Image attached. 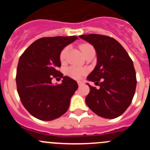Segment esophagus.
<instances>
[{
  "mask_svg": "<svg viewBox=\"0 0 150 150\" xmlns=\"http://www.w3.org/2000/svg\"><path fill=\"white\" fill-rule=\"evenodd\" d=\"M77 83H78V86H81L83 84V82H81V81H78Z\"/></svg>",
  "mask_w": 150,
  "mask_h": 150,
  "instance_id": "esophagus-1",
  "label": "esophagus"
}]
</instances>
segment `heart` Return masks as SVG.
I'll list each match as a JSON object with an SVG mask.
<instances>
[{"label": "heart", "mask_w": 150, "mask_h": 150, "mask_svg": "<svg viewBox=\"0 0 150 150\" xmlns=\"http://www.w3.org/2000/svg\"><path fill=\"white\" fill-rule=\"evenodd\" d=\"M79 48H80V50H81L82 52H83V55H86V54L88 51H90V50H94L93 46H91L90 44H88V43H83V44L80 45ZM67 52H68V48H67V47H65V48H64L63 50H62V52H61L60 53L61 62H63L65 61L66 58H67ZM84 73L85 71L83 69L79 68V67H69L67 70V75L71 76V77L74 78V79H79Z\"/></svg>", "instance_id": "obj_1"}]
</instances>
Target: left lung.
Wrapping results in <instances>:
<instances>
[{"mask_svg":"<svg viewBox=\"0 0 150 150\" xmlns=\"http://www.w3.org/2000/svg\"><path fill=\"white\" fill-rule=\"evenodd\" d=\"M79 38L94 46L97 64L87 76L100 88H90L86 103L95 113L105 119L121 116L132 103L137 79L133 62L117 40L100 34H84Z\"/></svg>","mask_w":150,"mask_h":150,"instance_id":"left-lung-1","label":"left lung"}]
</instances>
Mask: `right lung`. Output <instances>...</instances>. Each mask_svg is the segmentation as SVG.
Masks as SVG:
<instances>
[{
    "instance_id": "right-lung-1",
    "label": "right lung",
    "mask_w": 150,
    "mask_h": 150,
    "mask_svg": "<svg viewBox=\"0 0 150 150\" xmlns=\"http://www.w3.org/2000/svg\"><path fill=\"white\" fill-rule=\"evenodd\" d=\"M76 39V36L40 38L19 58L16 78L17 91L25 108L38 120H55L68 110L78 84L69 76H63L58 67H61L62 50ZM53 77H62V83L53 85Z\"/></svg>"
}]
</instances>
